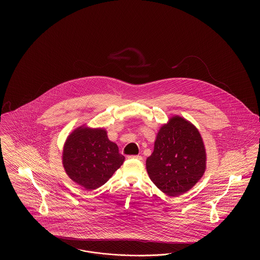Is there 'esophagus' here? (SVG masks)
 <instances>
[{"label":"esophagus","mask_w":260,"mask_h":260,"mask_svg":"<svg viewBox=\"0 0 260 260\" xmlns=\"http://www.w3.org/2000/svg\"><path fill=\"white\" fill-rule=\"evenodd\" d=\"M127 159H129V160L142 161V157H141V156H138V155H129V156H127Z\"/></svg>","instance_id":"obj_1"}]
</instances>
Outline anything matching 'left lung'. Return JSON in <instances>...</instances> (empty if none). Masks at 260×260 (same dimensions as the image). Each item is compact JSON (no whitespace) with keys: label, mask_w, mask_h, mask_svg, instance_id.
Segmentation results:
<instances>
[{"label":"left lung","mask_w":260,"mask_h":260,"mask_svg":"<svg viewBox=\"0 0 260 260\" xmlns=\"http://www.w3.org/2000/svg\"><path fill=\"white\" fill-rule=\"evenodd\" d=\"M206 161V149L198 129L185 119L174 116L160 128L146 169L161 192L176 197L201 179Z\"/></svg>","instance_id":"1"}]
</instances>
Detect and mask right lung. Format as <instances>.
Wrapping results in <instances>:
<instances>
[{
	"instance_id": "1",
	"label": "right lung",
	"mask_w": 260,
	"mask_h": 260,
	"mask_svg": "<svg viewBox=\"0 0 260 260\" xmlns=\"http://www.w3.org/2000/svg\"><path fill=\"white\" fill-rule=\"evenodd\" d=\"M124 161L103 128L80 126L67 137L62 164L68 176L86 190L105 184Z\"/></svg>"
}]
</instances>
